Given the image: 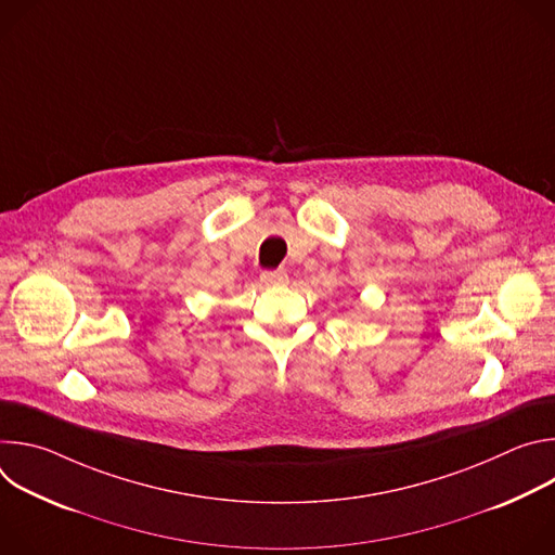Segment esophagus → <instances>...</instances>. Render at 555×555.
Segmentation results:
<instances>
[{"instance_id":"obj_1","label":"esophagus","mask_w":555,"mask_h":555,"mask_svg":"<svg viewBox=\"0 0 555 555\" xmlns=\"http://www.w3.org/2000/svg\"><path fill=\"white\" fill-rule=\"evenodd\" d=\"M261 283L266 287H279V285H285L287 283V274L281 272V270H274V272H263L261 274Z\"/></svg>"}]
</instances>
